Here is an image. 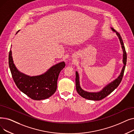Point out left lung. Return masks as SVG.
I'll use <instances>...</instances> for the list:
<instances>
[{"label": "left lung", "instance_id": "obj_1", "mask_svg": "<svg viewBox=\"0 0 134 134\" xmlns=\"http://www.w3.org/2000/svg\"><path fill=\"white\" fill-rule=\"evenodd\" d=\"M111 30L115 33L116 35L118 37L119 41L120 43L122 51H123V66L121 69V72L120 74L118 75V77L113 80V81H110L108 84L104 86L103 88L100 91H96V92H90L87 91L83 90L81 87L80 86V78H79V75L78 71H75V87H76V90L78 94L81 96L82 97L85 98V99H88L89 100H93V101H99L101 100L104 97L107 96L109 95L110 93L112 92L116 88H117L119 84L120 83L121 81L122 80L123 77V74L125 70V68L126 63V53L124 45V43L123 42V40L121 39V37L119 33H118L117 31H115L113 28H110Z\"/></svg>", "mask_w": 134, "mask_h": 134}]
</instances>
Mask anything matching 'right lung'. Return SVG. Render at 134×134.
I'll return each mask as SVG.
<instances>
[{"instance_id":"1","label":"right lung","mask_w":134,"mask_h":134,"mask_svg":"<svg viewBox=\"0 0 134 134\" xmlns=\"http://www.w3.org/2000/svg\"><path fill=\"white\" fill-rule=\"evenodd\" d=\"M11 49L9 55V65L17 88L34 100H45L53 95L57 89L59 74L65 67V62L55 64L42 74L30 76L21 72L17 68L14 63Z\"/></svg>"}]
</instances>
